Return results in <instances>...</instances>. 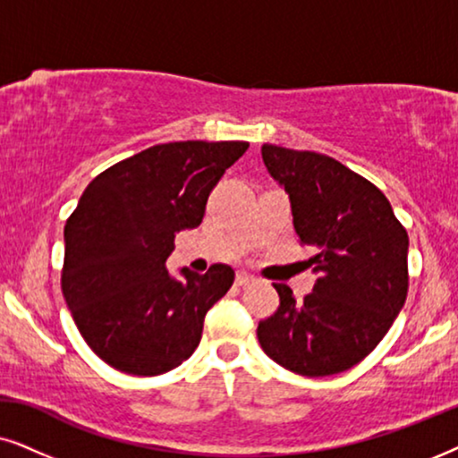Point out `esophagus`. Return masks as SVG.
<instances>
[{
  "instance_id": "obj_1",
  "label": "esophagus",
  "mask_w": 458,
  "mask_h": 458,
  "mask_svg": "<svg viewBox=\"0 0 458 458\" xmlns=\"http://www.w3.org/2000/svg\"><path fill=\"white\" fill-rule=\"evenodd\" d=\"M255 283H258V278H255L253 274H249V272L236 274V284H239V286H249V284H255Z\"/></svg>"
}]
</instances>
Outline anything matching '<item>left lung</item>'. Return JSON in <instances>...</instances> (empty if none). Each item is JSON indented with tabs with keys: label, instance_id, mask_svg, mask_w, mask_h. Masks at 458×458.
<instances>
[{
	"label": "left lung",
	"instance_id": "left-lung-1",
	"mask_svg": "<svg viewBox=\"0 0 458 458\" xmlns=\"http://www.w3.org/2000/svg\"><path fill=\"white\" fill-rule=\"evenodd\" d=\"M267 172L289 192L306 264L318 272L301 301L276 283L280 306L259 320L261 350L303 377L356 367L386 337L408 295V234L373 182L333 157L264 144Z\"/></svg>",
	"mask_w": 458,
	"mask_h": 458
}]
</instances>
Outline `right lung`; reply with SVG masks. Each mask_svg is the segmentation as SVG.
I'll use <instances>...</instances> for the list:
<instances>
[{
  "instance_id": "obj_1",
  "label": "right lung",
  "mask_w": 458,
  "mask_h": 458,
  "mask_svg": "<svg viewBox=\"0 0 458 458\" xmlns=\"http://www.w3.org/2000/svg\"><path fill=\"white\" fill-rule=\"evenodd\" d=\"M249 142L186 140L150 146L96 175L64 225L63 295L100 360L155 377L197 350L205 314L234 283L213 264L169 276L175 234L203 222L207 199Z\"/></svg>"
}]
</instances>
